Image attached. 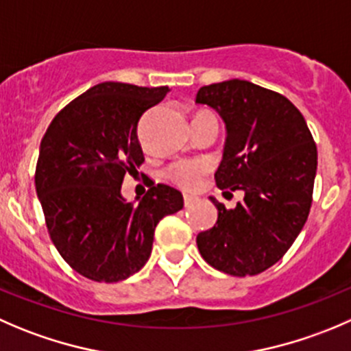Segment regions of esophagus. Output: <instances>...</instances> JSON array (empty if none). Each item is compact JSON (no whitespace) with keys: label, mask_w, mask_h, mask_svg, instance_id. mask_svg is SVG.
<instances>
[{"label":"esophagus","mask_w":351,"mask_h":351,"mask_svg":"<svg viewBox=\"0 0 351 351\" xmlns=\"http://www.w3.org/2000/svg\"><path fill=\"white\" fill-rule=\"evenodd\" d=\"M197 200H199V197H195V195H189V193H185V195H183V202H185V207H190L192 204H195Z\"/></svg>","instance_id":"esophagus-1"}]
</instances>
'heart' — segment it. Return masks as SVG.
Here are the masks:
<instances>
[{
	"mask_svg": "<svg viewBox=\"0 0 351 351\" xmlns=\"http://www.w3.org/2000/svg\"><path fill=\"white\" fill-rule=\"evenodd\" d=\"M207 171H209V165L206 161L193 159V161H182L169 166L168 178L182 189L195 190L202 183Z\"/></svg>",
	"mask_w": 351,
	"mask_h": 351,
	"instance_id": "heart-1",
	"label": "heart"
}]
</instances>
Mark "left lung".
I'll list each match as a JSON object with an SVG mask.
<instances>
[{
	"label": "left lung",
	"mask_w": 351,
	"mask_h": 351,
	"mask_svg": "<svg viewBox=\"0 0 351 351\" xmlns=\"http://www.w3.org/2000/svg\"><path fill=\"white\" fill-rule=\"evenodd\" d=\"M195 103L216 110L226 125L216 185L245 193L234 209L209 197L217 221L197 234V247L214 269L254 276L287 254L307 221L317 147L300 111L252 82L204 85Z\"/></svg>",
	"instance_id": "1"
}]
</instances>
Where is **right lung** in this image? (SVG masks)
<instances>
[{
    "mask_svg": "<svg viewBox=\"0 0 351 351\" xmlns=\"http://www.w3.org/2000/svg\"><path fill=\"white\" fill-rule=\"evenodd\" d=\"M169 93L103 82L54 117L40 141L36 192L54 247L71 269L93 281L118 283L144 267L154 230L183 207V195L154 182L138 204L121 183L144 162L138 120Z\"/></svg>",
    "mask_w": 351,
    "mask_h": 351,
    "instance_id": "1",
    "label": "right lung"
}]
</instances>
